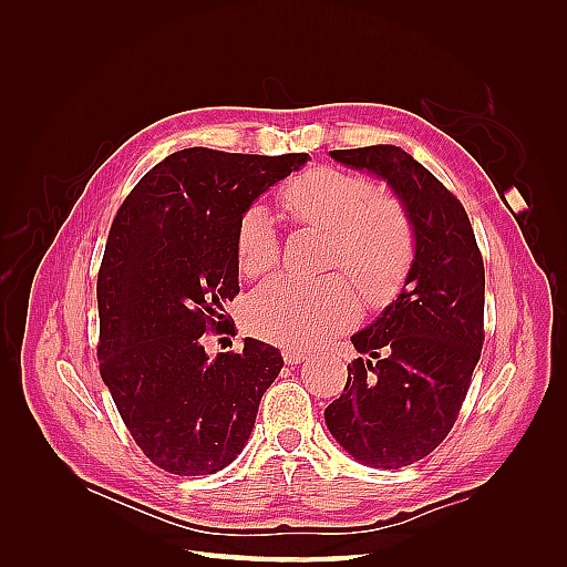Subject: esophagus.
<instances>
[{"label":"esophagus","instance_id":"1","mask_svg":"<svg viewBox=\"0 0 567 567\" xmlns=\"http://www.w3.org/2000/svg\"><path fill=\"white\" fill-rule=\"evenodd\" d=\"M281 354H284V362L290 364V367L300 364V362H305V359H307V354L302 350H296V348H286Z\"/></svg>","mask_w":567,"mask_h":567}]
</instances>
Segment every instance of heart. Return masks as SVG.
Wrapping results in <instances>:
<instances>
[{"instance_id": "heart-1", "label": "heart", "mask_w": 567, "mask_h": 567, "mask_svg": "<svg viewBox=\"0 0 567 567\" xmlns=\"http://www.w3.org/2000/svg\"><path fill=\"white\" fill-rule=\"evenodd\" d=\"M281 210L300 225L329 231V267H342L371 305H388L402 293L416 257V234L404 205L373 184L336 167H312L286 182ZM279 260V236L260 205L236 229V262L246 277H260ZM359 315V300L346 277L319 281L274 279L246 305L248 329L288 348H312L346 331Z\"/></svg>"}]
</instances>
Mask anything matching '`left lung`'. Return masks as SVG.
Instances as JSON below:
<instances>
[{
	"mask_svg": "<svg viewBox=\"0 0 567 567\" xmlns=\"http://www.w3.org/2000/svg\"><path fill=\"white\" fill-rule=\"evenodd\" d=\"M388 182L416 234L402 293L352 336L342 394L326 406L329 433L354 461L404 468L447 437L483 350L485 267L458 198L400 146L331 151Z\"/></svg>",
	"mask_w": 567,
	"mask_h": 567,
	"instance_id": "1",
	"label": "left lung"
}]
</instances>
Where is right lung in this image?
<instances>
[{"instance_id":"add662e5","label":"right lung","mask_w":567,"mask_h":567,"mask_svg":"<svg viewBox=\"0 0 567 567\" xmlns=\"http://www.w3.org/2000/svg\"><path fill=\"white\" fill-rule=\"evenodd\" d=\"M307 161L184 148L146 173L113 219L96 281L99 371L134 442L167 473L229 466L284 367L255 338L215 359L200 338L227 331L238 221Z\"/></svg>"}]
</instances>
